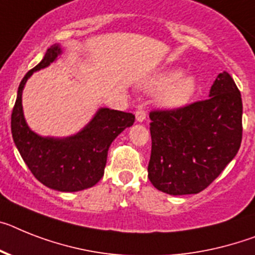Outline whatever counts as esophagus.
<instances>
[{"label":"esophagus","instance_id":"34e87169","mask_svg":"<svg viewBox=\"0 0 255 255\" xmlns=\"http://www.w3.org/2000/svg\"><path fill=\"white\" fill-rule=\"evenodd\" d=\"M136 121L137 122H144L145 118H146V111H145V109L142 108V105H140L137 109H136Z\"/></svg>","mask_w":255,"mask_h":255}]
</instances>
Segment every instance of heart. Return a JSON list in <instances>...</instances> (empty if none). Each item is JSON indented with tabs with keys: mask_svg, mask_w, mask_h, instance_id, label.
I'll use <instances>...</instances> for the list:
<instances>
[{
	"mask_svg": "<svg viewBox=\"0 0 255 255\" xmlns=\"http://www.w3.org/2000/svg\"><path fill=\"white\" fill-rule=\"evenodd\" d=\"M150 91H160L159 104L164 108L176 109L189 101L196 91L193 76H181L180 70L160 72L147 84Z\"/></svg>",
	"mask_w": 255,
	"mask_h": 255,
	"instance_id": "1",
	"label": "heart"
}]
</instances>
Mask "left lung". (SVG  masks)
Instances as JSON below:
<instances>
[{"mask_svg": "<svg viewBox=\"0 0 255 255\" xmlns=\"http://www.w3.org/2000/svg\"><path fill=\"white\" fill-rule=\"evenodd\" d=\"M147 177L172 196L206 189L235 158L243 140V101L228 72L214 81L210 97L150 114Z\"/></svg>", "mask_w": 255, "mask_h": 255, "instance_id": "1", "label": "left lung"}]
</instances>
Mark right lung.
<instances>
[{"instance_id": "1", "label": "right lung", "mask_w": 255, "mask_h": 255, "mask_svg": "<svg viewBox=\"0 0 255 255\" xmlns=\"http://www.w3.org/2000/svg\"><path fill=\"white\" fill-rule=\"evenodd\" d=\"M58 54V45L50 46L44 59L20 81L11 114V133L23 160L40 183L61 192H78L101 180L111 142L131 127L134 115L100 109L83 131L67 138L41 137L32 132L23 115V88L33 71L50 65Z\"/></svg>"}]
</instances>
